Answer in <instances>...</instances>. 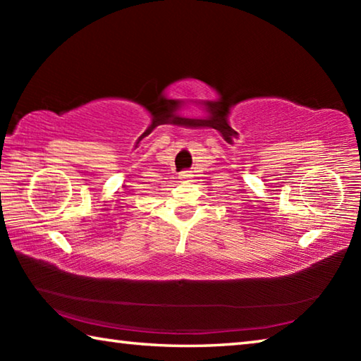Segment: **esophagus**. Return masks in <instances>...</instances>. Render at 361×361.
<instances>
[{
	"label": "esophagus",
	"mask_w": 361,
	"mask_h": 361,
	"mask_svg": "<svg viewBox=\"0 0 361 361\" xmlns=\"http://www.w3.org/2000/svg\"><path fill=\"white\" fill-rule=\"evenodd\" d=\"M192 176V172H189V170H185V172L180 173V178L181 180H189Z\"/></svg>",
	"instance_id": "34e87169"
}]
</instances>
